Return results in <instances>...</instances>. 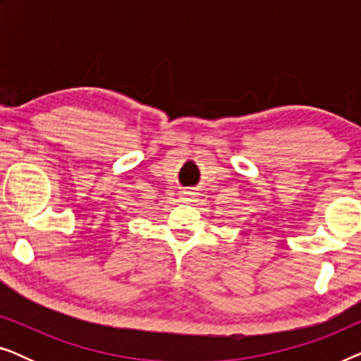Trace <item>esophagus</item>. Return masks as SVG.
<instances>
[{"mask_svg": "<svg viewBox=\"0 0 361 361\" xmlns=\"http://www.w3.org/2000/svg\"><path fill=\"white\" fill-rule=\"evenodd\" d=\"M190 197V192H184V199H189Z\"/></svg>", "mask_w": 361, "mask_h": 361, "instance_id": "esophagus-1", "label": "esophagus"}]
</instances>
